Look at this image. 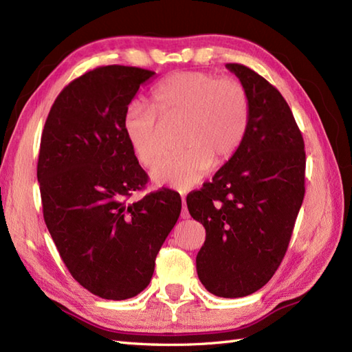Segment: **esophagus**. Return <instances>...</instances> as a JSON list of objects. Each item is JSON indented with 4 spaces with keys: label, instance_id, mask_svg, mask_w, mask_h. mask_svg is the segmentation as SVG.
Instances as JSON below:
<instances>
[{
    "label": "esophagus",
    "instance_id": "1",
    "mask_svg": "<svg viewBox=\"0 0 352 352\" xmlns=\"http://www.w3.org/2000/svg\"><path fill=\"white\" fill-rule=\"evenodd\" d=\"M190 214L188 212V207H186V201L183 198V210H182V219H189Z\"/></svg>",
    "mask_w": 352,
    "mask_h": 352
}]
</instances>
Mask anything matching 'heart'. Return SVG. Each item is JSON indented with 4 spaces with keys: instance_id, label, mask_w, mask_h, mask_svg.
<instances>
[{
    "instance_id": "obj_1",
    "label": "heart",
    "mask_w": 352,
    "mask_h": 352,
    "mask_svg": "<svg viewBox=\"0 0 352 352\" xmlns=\"http://www.w3.org/2000/svg\"><path fill=\"white\" fill-rule=\"evenodd\" d=\"M159 116L182 121L178 146L184 151L155 164V184L188 190L214 166H222L241 148L250 124V100L236 78H218L198 71L175 72L151 94V107L131 102L124 111L122 130L133 154L149 168L162 154Z\"/></svg>"
}]
</instances>
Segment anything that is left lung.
<instances>
[{
	"mask_svg": "<svg viewBox=\"0 0 352 352\" xmlns=\"http://www.w3.org/2000/svg\"><path fill=\"white\" fill-rule=\"evenodd\" d=\"M226 66L248 94V130L213 180L186 201L206 228L199 281L216 296L241 298L263 287L287 251L305 193V151L278 89L241 63Z\"/></svg>",
	"mask_w": 352,
	"mask_h": 352,
	"instance_id": "obj_1",
	"label": "left lung"
}]
</instances>
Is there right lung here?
<instances>
[{
  "mask_svg": "<svg viewBox=\"0 0 352 352\" xmlns=\"http://www.w3.org/2000/svg\"><path fill=\"white\" fill-rule=\"evenodd\" d=\"M155 72L100 66L58 94L37 160L43 219L71 275L104 300L144 290L155 257L182 212L160 189L129 203L148 183L122 130L124 111Z\"/></svg>",
  "mask_w": 352,
  "mask_h": 352,
  "instance_id": "right-lung-1",
  "label": "right lung"
}]
</instances>
